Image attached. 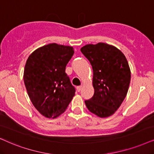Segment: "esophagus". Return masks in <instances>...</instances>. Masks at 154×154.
Instances as JSON below:
<instances>
[{
  "mask_svg": "<svg viewBox=\"0 0 154 154\" xmlns=\"http://www.w3.org/2000/svg\"><path fill=\"white\" fill-rule=\"evenodd\" d=\"M82 89V86L77 87V91H80Z\"/></svg>",
  "mask_w": 154,
  "mask_h": 154,
  "instance_id": "esophagus-1",
  "label": "esophagus"
}]
</instances>
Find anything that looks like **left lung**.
Listing matches in <instances>:
<instances>
[{"mask_svg":"<svg viewBox=\"0 0 154 154\" xmlns=\"http://www.w3.org/2000/svg\"><path fill=\"white\" fill-rule=\"evenodd\" d=\"M81 52L92 66L94 93L85 101L89 111L100 118L112 116L127 94L131 70L123 52L104 42L88 44Z\"/></svg>","mask_w":154,"mask_h":154,"instance_id":"1","label":"left lung"}]
</instances>
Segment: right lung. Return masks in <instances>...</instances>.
I'll return each mask as SVG.
<instances>
[{"instance_id": "obj_1", "label": "right lung", "mask_w": 154, "mask_h": 154, "mask_svg": "<svg viewBox=\"0 0 154 154\" xmlns=\"http://www.w3.org/2000/svg\"><path fill=\"white\" fill-rule=\"evenodd\" d=\"M74 48L57 43L40 47L27 60L23 80L29 98L42 116L54 119L67 109L75 89L65 73Z\"/></svg>"}]
</instances>
